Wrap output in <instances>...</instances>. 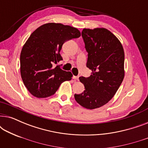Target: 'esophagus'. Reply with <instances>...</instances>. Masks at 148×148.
Here are the masks:
<instances>
[{
	"label": "esophagus",
	"instance_id": "esophagus-1",
	"mask_svg": "<svg viewBox=\"0 0 148 148\" xmlns=\"http://www.w3.org/2000/svg\"><path fill=\"white\" fill-rule=\"evenodd\" d=\"M73 79L75 80H79V77L78 76H73Z\"/></svg>",
	"mask_w": 148,
	"mask_h": 148
}]
</instances>
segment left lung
<instances>
[{"instance_id":"left-lung-1","label":"left lung","mask_w":148,"mask_h":148,"mask_svg":"<svg viewBox=\"0 0 148 148\" xmlns=\"http://www.w3.org/2000/svg\"><path fill=\"white\" fill-rule=\"evenodd\" d=\"M88 52L89 77H80L85 90L75 94L76 102L87 109L104 106L113 98L125 77L124 49L118 38L106 28L84 29L82 32Z\"/></svg>"}]
</instances>
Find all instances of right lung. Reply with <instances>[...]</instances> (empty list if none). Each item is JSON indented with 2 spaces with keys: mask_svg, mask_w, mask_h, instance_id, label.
<instances>
[{
  "mask_svg": "<svg viewBox=\"0 0 148 148\" xmlns=\"http://www.w3.org/2000/svg\"><path fill=\"white\" fill-rule=\"evenodd\" d=\"M80 36L77 28L56 23L44 24L30 35L20 54L21 76L30 94L47 98L62 82L71 79V73L54 65L62 60L60 54L62 44Z\"/></svg>",
  "mask_w": 148,
  "mask_h": 148,
  "instance_id": "1",
  "label": "right lung"
}]
</instances>
